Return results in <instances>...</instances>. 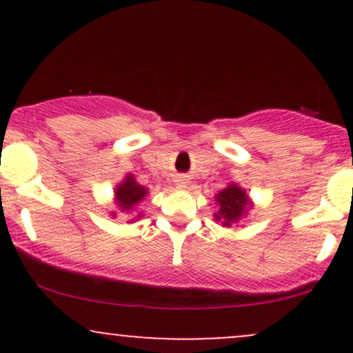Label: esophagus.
I'll list each match as a JSON object with an SVG mask.
<instances>
[{"label": "esophagus", "instance_id": "1", "mask_svg": "<svg viewBox=\"0 0 353 353\" xmlns=\"http://www.w3.org/2000/svg\"><path fill=\"white\" fill-rule=\"evenodd\" d=\"M176 182H177V185H181V188H184V185L188 184V179H184V177H179V179H177Z\"/></svg>", "mask_w": 353, "mask_h": 353}]
</instances>
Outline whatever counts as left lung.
<instances>
[{
  "label": "left lung",
  "instance_id": "8db88e82",
  "mask_svg": "<svg viewBox=\"0 0 353 353\" xmlns=\"http://www.w3.org/2000/svg\"><path fill=\"white\" fill-rule=\"evenodd\" d=\"M216 201L219 204V214H216V219L222 221V225H230L232 222H237L249 205L245 192L239 189L236 184L229 185L228 189L219 192Z\"/></svg>",
  "mask_w": 353,
  "mask_h": 353
}]
</instances>
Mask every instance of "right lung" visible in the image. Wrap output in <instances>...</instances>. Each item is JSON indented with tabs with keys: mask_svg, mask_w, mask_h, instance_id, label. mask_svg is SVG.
<instances>
[{
	"mask_svg": "<svg viewBox=\"0 0 353 353\" xmlns=\"http://www.w3.org/2000/svg\"><path fill=\"white\" fill-rule=\"evenodd\" d=\"M145 190L143 185H139L134 181V177L128 176L123 184L116 189V201L117 205H119L123 210H131L139 201H143L145 196Z\"/></svg>",
	"mask_w": 353,
	"mask_h": 353,
	"instance_id": "add662e5",
	"label": "right lung"
}]
</instances>
